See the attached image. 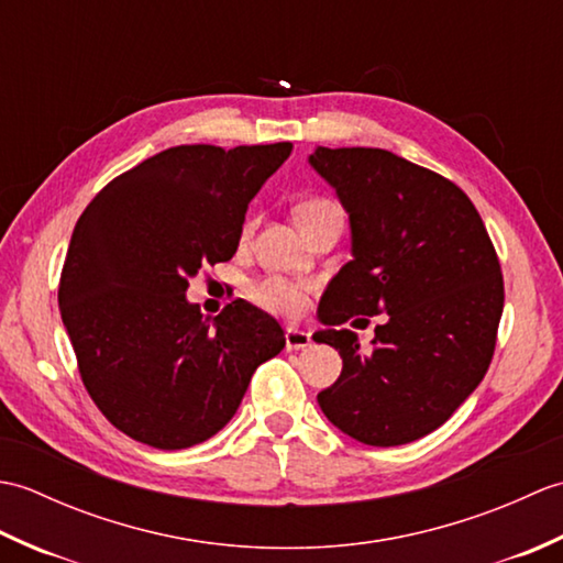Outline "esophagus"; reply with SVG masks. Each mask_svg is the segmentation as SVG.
Returning <instances> with one entry per match:
<instances>
[{
  "instance_id": "1",
  "label": "esophagus",
  "mask_w": 563,
  "mask_h": 563,
  "mask_svg": "<svg viewBox=\"0 0 563 563\" xmlns=\"http://www.w3.org/2000/svg\"><path fill=\"white\" fill-rule=\"evenodd\" d=\"M312 345V336H309L307 331L300 329H285V349L288 351H305Z\"/></svg>"
}]
</instances>
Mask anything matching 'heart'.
<instances>
[{
  "mask_svg": "<svg viewBox=\"0 0 563 563\" xmlns=\"http://www.w3.org/2000/svg\"><path fill=\"white\" fill-rule=\"evenodd\" d=\"M336 208L329 198H305L295 206V220L297 224L314 218V214ZM251 230V220L244 222L242 234L246 236ZM312 292V283H297L288 278H263L249 285V297L251 302L258 305L261 309H266L271 314H280V317H297L302 314V309L307 307V295Z\"/></svg>",
  "mask_w": 563,
  "mask_h": 563,
  "instance_id": "1",
  "label": "heart"
}]
</instances>
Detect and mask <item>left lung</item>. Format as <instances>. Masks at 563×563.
<instances>
[{"label": "left lung", "mask_w": 563, "mask_h": 563, "mask_svg": "<svg viewBox=\"0 0 563 563\" xmlns=\"http://www.w3.org/2000/svg\"><path fill=\"white\" fill-rule=\"evenodd\" d=\"M309 164L351 218L353 261L321 297L314 333L343 357L319 406L375 448L433 433L479 387L504 314V273L474 202L450 178L387 150L317 147ZM387 313L374 349L335 327ZM361 321V319H355Z\"/></svg>", "instance_id": "1"}]
</instances>
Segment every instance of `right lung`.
I'll use <instances>...</instances> for the list:
<instances>
[{"label":"right lung","mask_w":563,"mask_h":563,"mask_svg":"<svg viewBox=\"0 0 563 563\" xmlns=\"http://www.w3.org/2000/svg\"><path fill=\"white\" fill-rule=\"evenodd\" d=\"M290 142L178 145L103 186L77 220L59 275V314L89 397L157 450L212 438L261 363L285 349L278 321L244 300L214 319L186 300L188 278L230 261L251 198Z\"/></svg>","instance_id":"obj_1"}]
</instances>
